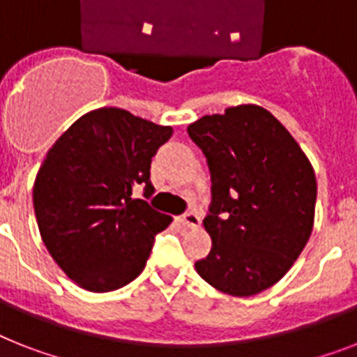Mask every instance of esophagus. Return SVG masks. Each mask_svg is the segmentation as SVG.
I'll return each instance as SVG.
<instances>
[{"instance_id": "1", "label": "esophagus", "mask_w": 357, "mask_h": 357, "mask_svg": "<svg viewBox=\"0 0 357 357\" xmlns=\"http://www.w3.org/2000/svg\"><path fill=\"white\" fill-rule=\"evenodd\" d=\"M179 224L183 225V227H198L202 224V220L196 213H185L179 216Z\"/></svg>"}]
</instances>
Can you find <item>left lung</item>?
Wrapping results in <instances>:
<instances>
[{"label": "left lung", "instance_id": "8db88e82", "mask_svg": "<svg viewBox=\"0 0 357 357\" xmlns=\"http://www.w3.org/2000/svg\"><path fill=\"white\" fill-rule=\"evenodd\" d=\"M187 132L213 183L204 220L213 248L196 271L224 294H260L282 279L312 234L314 169L288 130L255 104L205 115Z\"/></svg>", "mask_w": 357, "mask_h": 357}]
</instances>
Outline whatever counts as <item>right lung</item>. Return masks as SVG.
Listing matches in <instances>:
<instances>
[{"label":"right lung","mask_w":357,"mask_h":357,"mask_svg":"<svg viewBox=\"0 0 357 357\" xmlns=\"http://www.w3.org/2000/svg\"><path fill=\"white\" fill-rule=\"evenodd\" d=\"M172 135L126 109L100 108L71 124L49 150L33 188L42 240L69 279L89 291L132 282L170 216L150 198V163Z\"/></svg>","instance_id":"add662e5"}]
</instances>
